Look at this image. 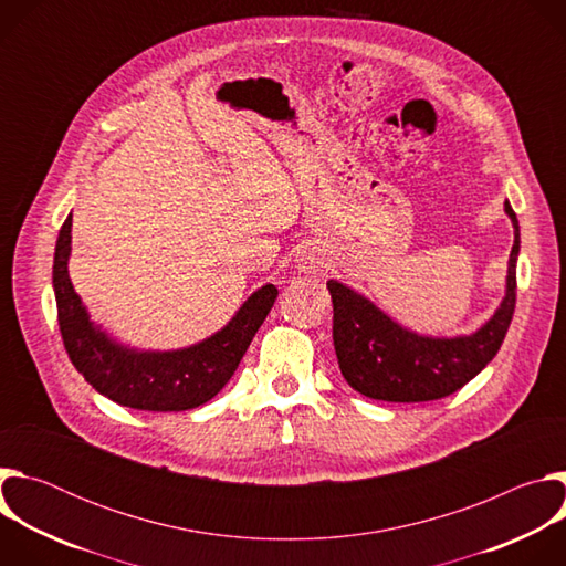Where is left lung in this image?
Listing matches in <instances>:
<instances>
[{
  "label": "left lung",
  "instance_id": "1",
  "mask_svg": "<svg viewBox=\"0 0 566 566\" xmlns=\"http://www.w3.org/2000/svg\"><path fill=\"white\" fill-rule=\"evenodd\" d=\"M515 244L509 260L506 297L497 313L472 336L426 338L398 327L369 300L329 280L334 300V347L345 380L360 394L389 402H421L450 396L472 380L500 352L517 295L520 223L504 203Z\"/></svg>",
  "mask_w": 566,
  "mask_h": 566
}]
</instances>
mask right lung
<instances>
[{
	"label": "right lung",
	"instance_id": "1",
	"mask_svg": "<svg viewBox=\"0 0 566 566\" xmlns=\"http://www.w3.org/2000/svg\"><path fill=\"white\" fill-rule=\"evenodd\" d=\"M69 251L71 214L60 228L53 258V291L64 349L96 391L132 410L184 412L217 396L244 358L277 297V289L266 284L208 340L181 352L140 354L94 329L69 280Z\"/></svg>",
	"mask_w": 566,
	"mask_h": 566
}]
</instances>
